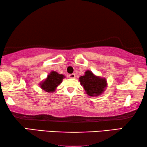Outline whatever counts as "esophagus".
Masks as SVG:
<instances>
[{
	"mask_svg": "<svg viewBox=\"0 0 147 147\" xmlns=\"http://www.w3.org/2000/svg\"><path fill=\"white\" fill-rule=\"evenodd\" d=\"M69 77L70 78H75L76 75L74 74H69Z\"/></svg>",
	"mask_w": 147,
	"mask_h": 147,
	"instance_id": "esophagus-1",
	"label": "esophagus"
}]
</instances>
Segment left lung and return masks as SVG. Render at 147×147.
<instances>
[{"label": "left lung", "mask_w": 147, "mask_h": 147, "mask_svg": "<svg viewBox=\"0 0 147 147\" xmlns=\"http://www.w3.org/2000/svg\"><path fill=\"white\" fill-rule=\"evenodd\" d=\"M79 81L90 96L96 97L102 94L107 86L105 78L95 76L90 71H86L84 75L79 78Z\"/></svg>", "instance_id": "8db88e82"}]
</instances>
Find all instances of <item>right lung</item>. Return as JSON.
Wrapping results in <instances>:
<instances>
[{
	"instance_id": "add662e5",
	"label": "right lung",
	"mask_w": 147,
	"mask_h": 147,
	"mask_svg": "<svg viewBox=\"0 0 147 147\" xmlns=\"http://www.w3.org/2000/svg\"><path fill=\"white\" fill-rule=\"evenodd\" d=\"M65 77L63 74H59L55 71H52L48 74L46 79L40 83V86L46 92H53L56 90L58 85L62 82L63 79Z\"/></svg>"
}]
</instances>
